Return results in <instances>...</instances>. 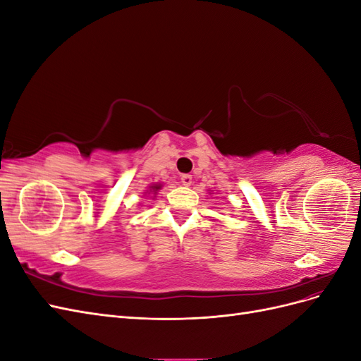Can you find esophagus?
Listing matches in <instances>:
<instances>
[{
    "label": "esophagus",
    "mask_w": 361,
    "mask_h": 361,
    "mask_svg": "<svg viewBox=\"0 0 361 361\" xmlns=\"http://www.w3.org/2000/svg\"><path fill=\"white\" fill-rule=\"evenodd\" d=\"M180 182H182V185H185V187H190V185L192 183V176L191 174H182Z\"/></svg>",
    "instance_id": "esophagus-1"
}]
</instances>
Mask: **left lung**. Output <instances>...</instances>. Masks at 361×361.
<instances>
[{
  "mask_svg": "<svg viewBox=\"0 0 361 361\" xmlns=\"http://www.w3.org/2000/svg\"><path fill=\"white\" fill-rule=\"evenodd\" d=\"M209 194H211V192H209ZM212 194H214V192H212Z\"/></svg>",
  "mask_w": 361,
  "mask_h": 361,
  "instance_id": "left-lung-1",
  "label": "left lung"
}]
</instances>
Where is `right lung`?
Wrapping results in <instances>:
<instances>
[{
	"label": "right lung",
	"mask_w": 361,
	"mask_h": 361,
	"mask_svg": "<svg viewBox=\"0 0 361 361\" xmlns=\"http://www.w3.org/2000/svg\"><path fill=\"white\" fill-rule=\"evenodd\" d=\"M162 188V183L161 182H157V183H152L150 187L147 188V191L145 192V195L146 194H152V199H155L157 197V194H158V191Z\"/></svg>",
	"instance_id": "add662e5"
}]
</instances>
